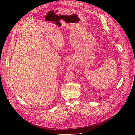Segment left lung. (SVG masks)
I'll return each instance as SVG.
<instances>
[{
    "label": "left lung",
    "instance_id": "8db88e82",
    "mask_svg": "<svg viewBox=\"0 0 135 135\" xmlns=\"http://www.w3.org/2000/svg\"><path fill=\"white\" fill-rule=\"evenodd\" d=\"M101 99H102L101 98H99V100H101Z\"/></svg>",
    "mask_w": 135,
    "mask_h": 135
}]
</instances>
